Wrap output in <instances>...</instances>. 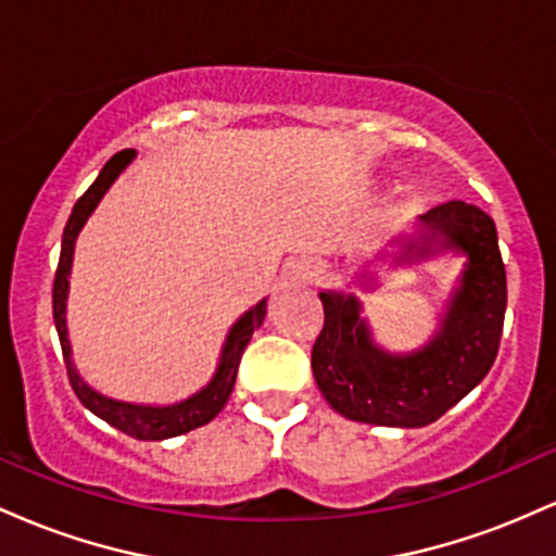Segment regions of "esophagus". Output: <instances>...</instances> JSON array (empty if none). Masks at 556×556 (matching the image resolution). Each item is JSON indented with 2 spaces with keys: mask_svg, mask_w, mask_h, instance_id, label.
Masks as SVG:
<instances>
[{
  "mask_svg": "<svg viewBox=\"0 0 556 556\" xmlns=\"http://www.w3.org/2000/svg\"><path fill=\"white\" fill-rule=\"evenodd\" d=\"M290 279L295 285H314L318 279V266L314 261H295L290 266Z\"/></svg>",
  "mask_w": 556,
  "mask_h": 556,
  "instance_id": "obj_1",
  "label": "esophagus"
}]
</instances>
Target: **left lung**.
<instances>
[{
  "label": "left lung",
  "mask_w": 556,
  "mask_h": 556,
  "mask_svg": "<svg viewBox=\"0 0 556 556\" xmlns=\"http://www.w3.org/2000/svg\"><path fill=\"white\" fill-rule=\"evenodd\" d=\"M394 266L457 253L465 266L439 327L424 348L389 353L374 342L361 300L353 292H318L324 329L316 337L311 368L324 400L358 424L420 429L442 418L452 405L481 384L494 366L507 308L494 219L465 201H446L420 214L416 232L394 240ZM384 258V256H379ZM363 290H374V274H358Z\"/></svg>",
  "instance_id": "left-lung-1"
}]
</instances>
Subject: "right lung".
Segmentation results:
<instances>
[{"label":"right lung","instance_id":"add662e5","mask_svg":"<svg viewBox=\"0 0 556 556\" xmlns=\"http://www.w3.org/2000/svg\"><path fill=\"white\" fill-rule=\"evenodd\" d=\"M136 149H125L119 154H114L110 162L104 164V169L99 172L91 188L78 198V203L73 206L65 232H62V251H60V266L54 274V327L60 334L62 355H65V366L70 384H73L75 394L93 416L119 429L127 437L143 439V442H162V439L180 437L198 429V426H206L208 420H214L222 413V407L227 405L229 394L235 389V379H238V366L242 353H245L248 342H251L253 329H258L264 324L266 316V298L258 300L253 308H248L238 321L232 324V329L227 331L225 344H222L219 363H216V371L208 379L206 387L198 389L195 394L185 397L180 402H172V405H143V402H125L106 397V394L96 392L93 387L86 384V379L78 374L73 363V348H70L67 337V292H70V271H73V256H75V242H78L80 229L86 227L88 216L96 212V206L101 203V198L106 195V190L112 188L123 172L130 167V162L136 159Z\"/></svg>","mask_w":556,"mask_h":556}]
</instances>
